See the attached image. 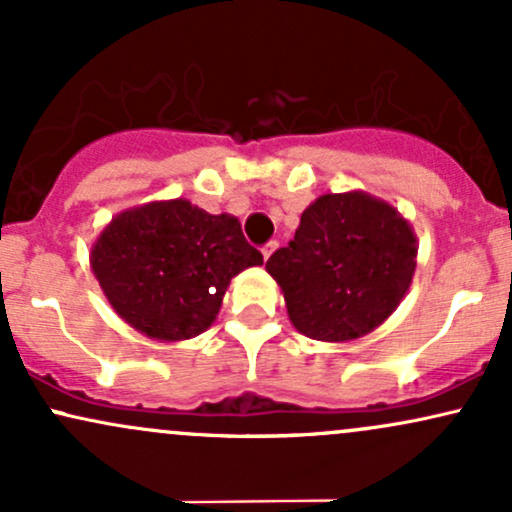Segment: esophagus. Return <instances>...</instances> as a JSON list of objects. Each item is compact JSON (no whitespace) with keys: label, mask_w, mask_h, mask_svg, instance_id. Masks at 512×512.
<instances>
[{"label":"esophagus","mask_w":512,"mask_h":512,"mask_svg":"<svg viewBox=\"0 0 512 512\" xmlns=\"http://www.w3.org/2000/svg\"><path fill=\"white\" fill-rule=\"evenodd\" d=\"M276 248H279V243H276V240H269V243L262 248V257H264V260H269V257H272V252H274Z\"/></svg>","instance_id":"34e87169"}]
</instances>
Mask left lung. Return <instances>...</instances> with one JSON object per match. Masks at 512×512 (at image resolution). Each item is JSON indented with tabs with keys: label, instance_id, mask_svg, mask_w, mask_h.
Listing matches in <instances>:
<instances>
[{
	"label": "left lung",
	"instance_id": "left-lung-1",
	"mask_svg": "<svg viewBox=\"0 0 512 512\" xmlns=\"http://www.w3.org/2000/svg\"><path fill=\"white\" fill-rule=\"evenodd\" d=\"M416 236L395 207L366 195H322L286 248L267 260L298 332L351 342L397 310L416 269Z\"/></svg>",
	"mask_w": 512,
	"mask_h": 512
}]
</instances>
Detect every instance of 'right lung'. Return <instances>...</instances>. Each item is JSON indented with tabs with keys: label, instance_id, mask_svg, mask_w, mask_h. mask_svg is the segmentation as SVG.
I'll list each match as a JSON object with an SVG mask.
<instances>
[{
	"label": "right lung",
	"instance_id": "obj_1",
	"mask_svg": "<svg viewBox=\"0 0 512 512\" xmlns=\"http://www.w3.org/2000/svg\"><path fill=\"white\" fill-rule=\"evenodd\" d=\"M262 264L236 216L207 214L187 199L117 214L91 248V269L127 325L180 342L211 327L236 274Z\"/></svg>",
	"mask_w": 512,
	"mask_h": 512
}]
</instances>
